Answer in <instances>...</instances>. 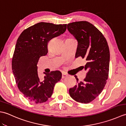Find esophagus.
<instances>
[{"label":"esophagus","mask_w":126,"mask_h":126,"mask_svg":"<svg viewBox=\"0 0 126 126\" xmlns=\"http://www.w3.org/2000/svg\"><path fill=\"white\" fill-rule=\"evenodd\" d=\"M68 75L67 74H66L65 73H62V79H64L65 77H68Z\"/></svg>","instance_id":"esophagus-1"}]
</instances>
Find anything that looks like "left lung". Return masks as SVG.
Returning a JSON list of instances; mask_svg holds the SVG:
<instances>
[{
    "mask_svg": "<svg viewBox=\"0 0 126 126\" xmlns=\"http://www.w3.org/2000/svg\"><path fill=\"white\" fill-rule=\"evenodd\" d=\"M67 29L78 44L75 57L81 56L86 61L83 66L87 71L83 82L69 89L72 98L79 102L88 103L100 94L108 79L110 53L105 37L92 24L86 21L69 23Z\"/></svg>",
    "mask_w": 126,
    "mask_h": 126,
    "instance_id": "1",
    "label": "left lung"
}]
</instances>
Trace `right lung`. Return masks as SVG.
<instances>
[{
    "mask_svg": "<svg viewBox=\"0 0 126 126\" xmlns=\"http://www.w3.org/2000/svg\"><path fill=\"white\" fill-rule=\"evenodd\" d=\"M66 29V24L41 22L25 29L18 37L12 60V72L19 90L31 102H46L62 78L61 72L56 70L44 73V79H40L37 65L39 58L47 53L50 40Z\"/></svg>",
    "mask_w": 126,
    "mask_h": 126,
    "instance_id": "right-lung-1",
    "label": "right lung"
}]
</instances>
